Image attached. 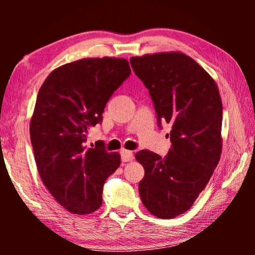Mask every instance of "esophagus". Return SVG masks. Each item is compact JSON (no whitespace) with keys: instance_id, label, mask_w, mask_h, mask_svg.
Segmentation results:
<instances>
[{"instance_id":"obj_1","label":"esophagus","mask_w":255,"mask_h":255,"mask_svg":"<svg viewBox=\"0 0 255 255\" xmlns=\"http://www.w3.org/2000/svg\"><path fill=\"white\" fill-rule=\"evenodd\" d=\"M121 158L123 162H128V161H132L133 160V153L131 151H127V149H122L121 151Z\"/></svg>"}]
</instances>
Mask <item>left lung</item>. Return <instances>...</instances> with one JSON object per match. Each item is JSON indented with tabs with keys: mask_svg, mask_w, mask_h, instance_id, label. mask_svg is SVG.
I'll return each instance as SVG.
<instances>
[{
	"mask_svg": "<svg viewBox=\"0 0 255 255\" xmlns=\"http://www.w3.org/2000/svg\"><path fill=\"white\" fill-rule=\"evenodd\" d=\"M134 74L148 89L158 127L170 124L165 158L141 149L139 182L142 204L159 218L187 211L204 189L222 152L223 107L217 86L194 59L179 52L130 59Z\"/></svg>",
	"mask_w": 255,
	"mask_h": 255,
	"instance_id": "8db88e82",
	"label": "left lung"
}]
</instances>
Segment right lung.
Here are the masks:
<instances>
[{
    "mask_svg": "<svg viewBox=\"0 0 255 255\" xmlns=\"http://www.w3.org/2000/svg\"><path fill=\"white\" fill-rule=\"evenodd\" d=\"M130 74L125 59H81L54 69L38 92L30 124L34 160L45 187L72 214L96 211L104 182L121 165V155L108 152L103 141L95 147L86 142Z\"/></svg>",
    "mask_w": 255,
    "mask_h": 255,
    "instance_id": "right-lung-1",
    "label": "right lung"
}]
</instances>
